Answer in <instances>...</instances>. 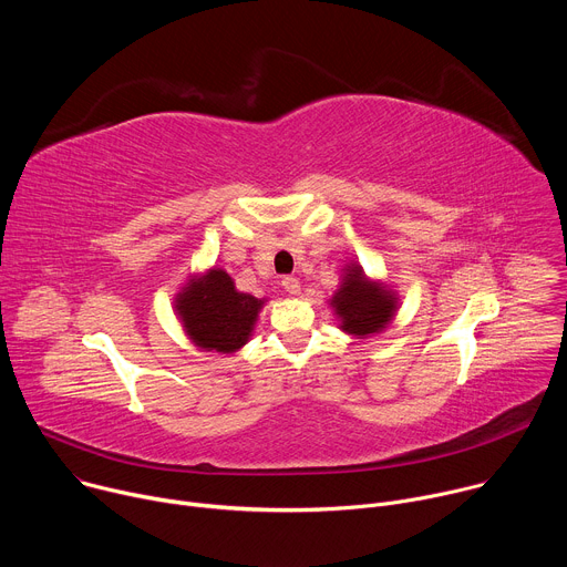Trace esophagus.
<instances>
[{
    "instance_id": "34e87169",
    "label": "esophagus",
    "mask_w": 567,
    "mask_h": 567,
    "mask_svg": "<svg viewBox=\"0 0 567 567\" xmlns=\"http://www.w3.org/2000/svg\"><path fill=\"white\" fill-rule=\"evenodd\" d=\"M282 287H285V291L291 293V296H298V293H300V280L293 278V276L282 278Z\"/></svg>"
}]
</instances>
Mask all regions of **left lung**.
<instances>
[{"mask_svg": "<svg viewBox=\"0 0 567 567\" xmlns=\"http://www.w3.org/2000/svg\"><path fill=\"white\" fill-rule=\"evenodd\" d=\"M330 305L339 316V328L357 339H365L379 334L388 328L396 311V293L383 285L374 282L365 276L363 267L350 262L346 267V276Z\"/></svg>", "mask_w": 567, "mask_h": 567, "instance_id": "left-lung-1", "label": "left lung"}]
</instances>
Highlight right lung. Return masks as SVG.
I'll use <instances>...</instances> for the list:
<instances>
[{"label": "right lung", "mask_w": 567, "mask_h": 567, "mask_svg": "<svg viewBox=\"0 0 567 567\" xmlns=\"http://www.w3.org/2000/svg\"><path fill=\"white\" fill-rule=\"evenodd\" d=\"M265 298L237 291L224 269L190 278L175 298V311L188 339L202 350L233 354L247 346Z\"/></svg>", "instance_id": "1"}]
</instances>
